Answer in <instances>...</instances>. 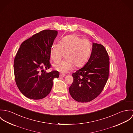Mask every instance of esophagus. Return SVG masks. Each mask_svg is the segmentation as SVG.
<instances>
[{"label":"esophagus","instance_id":"esophagus-1","mask_svg":"<svg viewBox=\"0 0 133 133\" xmlns=\"http://www.w3.org/2000/svg\"><path fill=\"white\" fill-rule=\"evenodd\" d=\"M65 76L64 74H60V75H59V76L60 77H64V76Z\"/></svg>","mask_w":133,"mask_h":133}]
</instances>
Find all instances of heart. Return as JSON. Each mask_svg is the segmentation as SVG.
Wrapping results in <instances>:
<instances>
[{"label":"heart","mask_w":133,"mask_h":133,"mask_svg":"<svg viewBox=\"0 0 133 133\" xmlns=\"http://www.w3.org/2000/svg\"><path fill=\"white\" fill-rule=\"evenodd\" d=\"M91 50V44L88 40L82 39L75 35L63 37L60 43L54 42L50 50V57L53 61H59L63 53H66V60L54 64V70L66 73L72 70L75 65L77 67L83 65L90 55Z\"/></svg>","instance_id":"b5f03b06"}]
</instances>
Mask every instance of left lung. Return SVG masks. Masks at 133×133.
<instances>
[{
    "label": "left lung",
    "mask_w": 133,
    "mask_h": 133,
    "mask_svg": "<svg viewBox=\"0 0 133 133\" xmlns=\"http://www.w3.org/2000/svg\"><path fill=\"white\" fill-rule=\"evenodd\" d=\"M109 60L105 48L93 42L87 63L72 74L74 81L69 92L74 100L88 102L101 93L109 78Z\"/></svg>",
    "instance_id": "1"
}]
</instances>
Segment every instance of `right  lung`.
<instances>
[{
  "label": "right lung",
  "instance_id": "1",
  "mask_svg": "<svg viewBox=\"0 0 133 133\" xmlns=\"http://www.w3.org/2000/svg\"><path fill=\"white\" fill-rule=\"evenodd\" d=\"M57 31L45 30L24 41L15 57V81L21 93L28 98L38 100L50 93L59 72L44 71L51 67L50 50Z\"/></svg>",
  "mask_w": 133,
  "mask_h": 133
}]
</instances>
